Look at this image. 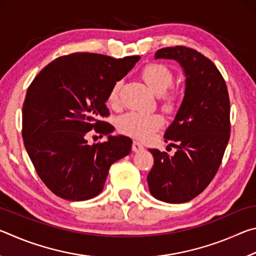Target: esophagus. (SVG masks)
Here are the masks:
<instances>
[{
  "instance_id": "34e87169",
  "label": "esophagus",
  "mask_w": 256,
  "mask_h": 256,
  "mask_svg": "<svg viewBox=\"0 0 256 256\" xmlns=\"http://www.w3.org/2000/svg\"><path fill=\"white\" fill-rule=\"evenodd\" d=\"M144 149V144H141V142L138 141H134L133 144H132V150L134 151V152H140V151H142Z\"/></svg>"
}]
</instances>
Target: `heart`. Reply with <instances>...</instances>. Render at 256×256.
Wrapping results in <instances>:
<instances>
[{
	"label": "heart",
	"mask_w": 256,
	"mask_h": 256,
	"mask_svg": "<svg viewBox=\"0 0 256 256\" xmlns=\"http://www.w3.org/2000/svg\"><path fill=\"white\" fill-rule=\"evenodd\" d=\"M140 76L148 88L154 94L159 96L160 106L167 112H172L178 106V98L174 92H167L172 84V74L170 70L162 64L151 63L141 70ZM120 84L112 86L108 102L115 106L118 102ZM164 125V118L159 114H142L131 112L123 115L118 120V130L126 136L136 138L138 140H146L152 133Z\"/></svg>",
	"instance_id": "heart-1"
}]
</instances>
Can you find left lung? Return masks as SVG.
Returning <instances> with one entry per match:
<instances>
[{
    "instance_id": "obj_1",
    "label": "left lung",
    "mask_w": 256,
    "mask_h": 256,
    "mask_svg": "<svg viewBox=\"0 0 256 256\" xmlns=\"http://www.w3.org/2000/svg\"><path fill=\"white\" fill-rule=\"evenodd\" d=\"M154 58L177 60L186 79L183 102L164 136L176 152L149 149L154 162L146 178L154 198L184 203L204 190L222 164L230 136L228 90L214 64L196 50L166 47Z\"/></svg>"
}]
</instances>
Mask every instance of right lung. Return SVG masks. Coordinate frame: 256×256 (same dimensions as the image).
I'll return each mask as SVG.
<instances>
[{
    "mask_svg": "<svg viewBox=\"0 0 256 256\" xmlns=\"http://www.w3.org/2000/svg\"><path fill=\"white\" fill-rule=\"evenodd\" d=\"M138 60L73 53L50 62L29 86L22 106L24 144L38 176L55 196L68 201L97 196L112 164L131 152V138L110 136L114 126L98 118L110 115L106 102L112 86ZM92 128L108 135V141L86 144Z\"/></svg>",
    "mask_w": 256,
    "mask_h": 256,
    "instance_id": "1",
    "label": "right lung"
}]
</instances>
